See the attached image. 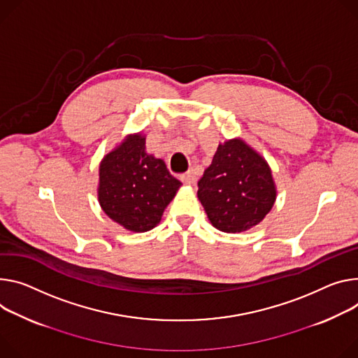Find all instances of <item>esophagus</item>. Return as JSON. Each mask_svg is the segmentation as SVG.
<instances>
[{
    "mask_svg": "<svg viewBox=\"0 0 358 358\" xmlns=\"http://www.w3.org/2000/svg\"><path fill=\"white\" fill-rule=\"evenodd\" d=\"M181 181L184 184H187V185H191V184H194V182L197 181V177H196V174H194V171H188V173L181 176Z\"/></svg>",
    "mask_w": 358,
    "mask_h": 358,
    "instance_id": "obj_1",
    "label": "esophagus"
}]
</instances>
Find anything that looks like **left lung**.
Listing matches in <instances>:
<instances>
[{
    "label": "left lung",
    "instance_id": "obj_1",
    "mask_svg": "<svg viewBox=\"0 0 358 358\" xmlns=\"http://www.w3.org/2000/svg\"><path fill=\"white\" fill-rule=\"evenodd\" d=\"M199 200L210 222L224 233H241L262 222L275 201L267 161L240 138L220 144L199 181Z\"/></svg>",
    "mask_w": 358,
    "mask_h": 358
}]
</instances>
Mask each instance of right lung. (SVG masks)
Returning a JSON list of instances; mask_svg holds the SVG:
<instances>
[{"mask_svg":"<svg viewBox=\"0 0 358 358\" xmlns=\"http://www.w3.org/2000/svg\"><path fill=\"white\" fill-rule=\"evenodd\" d=\"M180 185L164 161L145 152V137L134 134L103 158L99 201L113 221L144 233L159 222Z\"/></svg>","mask_w":358,"mask_h":358,"instance_id":"add662e5","label":"right lung"}]
</instances>
